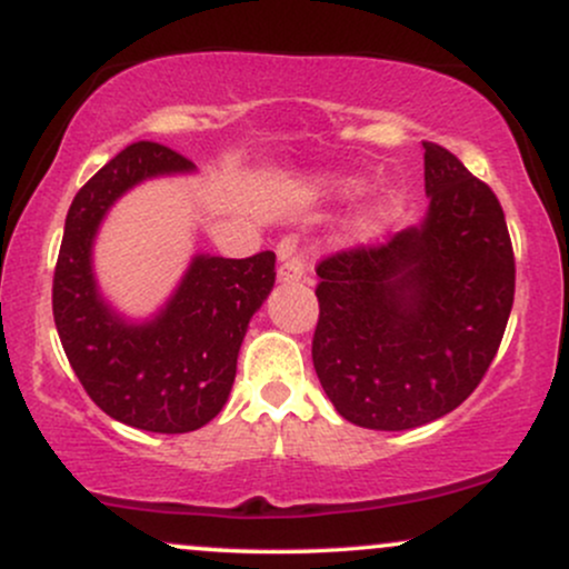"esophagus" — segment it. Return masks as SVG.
Instances as JSON below:
<instances>
[{
  "label": "esophagus",
  "instance_id": "obj_1",
  "mask_svg": "<svg viewBox=\"0 0 569 569\" xmlns=\"http://www.w3.org/2000/svg\"><path fill=\"white\" fill-rule=\"evenodd\" d=\"M278 262L280 283H299L305 278V257L293 243L278 246Z\"/></svg>",
  "mask_w": 569,
  "mask_h": 569
}]
</instances>
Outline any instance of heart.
I'll return each instance as SVG.
<instances>
[{"instance_id": "1", "label": "heart", "mask_w": 569, "mask_h": 569, "mask_svg": "<svg viewBox=\"0 0 569 569\" xmlns=\"http://www.w3.org/2000/svg\"><path fill=\"white\" fill-rule=\"evenodd\" d=\"M356 184H345V189H352ZM398 211H401V200L398 198H385V200H380L377 202V208H375V213H371V217H367L361 221V230H375L377 224H382V221H390V219H396L398 217Z\"/></svg>"}]
</instances>
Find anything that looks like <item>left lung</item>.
<instances>
[{"mask_svg":"<svg viewBox=\"0 0 569 569\" xmlns=\"http://www.w3.org/2000/svg\"><path fill=\"white\" fill-rule=\"evenodd\" d=\"M428 217L316 267L312 367L352 426L407 430L460 407L498 356L513 305L511 234L495 192L433 141Z\"/></svg>","mask_w":569,"mask_h":569,"instance_id":"8db88e82","label":"left lung"}]
</instances>
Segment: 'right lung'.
Wrapping results in <instances>:
<instances>
[{
  "mask_svg": "<svg viewBox=\"0 0 569 569\" xmlns=\"http://www.w3.org/2000/svg\"><path fill=\"white\" fill-rule=\"evenodd\" d=\"M192 160L136 141L71 200L53 276V318L84 393L109 417L152 433H189L224 407L248 321L276 283V253L192 259L171 302L128 323L96 289L90 248L112 202L149 176L187 173Z\"/></svg>",
  "mask_w": 569,
  "mask_h": 569,
  "instance_id": "obj_1",
  "label": "right lung"
}]
</instances>
